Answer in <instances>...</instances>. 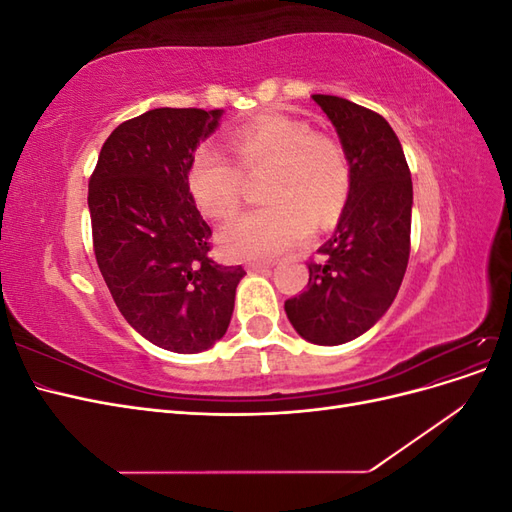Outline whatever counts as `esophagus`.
<instances>
[{
  "label": "esophagus",
  "mask_w": 512,
  "mask_h": 512,
  "mask_svg": "<svg viewBox=\"0 0 512 512\" xmlns=\"http://www.w3.org/2000/svg\"><path fill=\"white\" fill-rule=\"evenodd\" d=\"M269 267H273V262L271 260H250L245 265V269L250 271V273H254V271H265V269H269Z\"/></svg>",
  "instance_id": "34e87169"
}]
</instances>
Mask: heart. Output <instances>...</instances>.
Instances as JSON below:
<instances>
[{
	"instance_id": "obj_1",
	"label": "heart",
	"mask_w": 512,
	"mask_h": 512,
	"mask_svg": "<svg viewBox=\"0 0 512 512\" xmlns=\"http://www.w3.org/2000/svg\"><path fill=\"white\" fill-rule=\"evenodd\" d=\"M245 170L271 166L265 198L271 205L235 215L220 230L222 254L232 260H260L305 241L312 226H329L342 215L350 194L346 151L329 136L314 134L307 121L269 113L245 123L228 138ZM196 205L211 218L239 207L243 173L213 145L196 151L188 173Z\"/></svg>"
}]
</instances>
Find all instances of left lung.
<instances>
[{
    "label": "left lung",
    "instance_id": "left-lung-1",
    "mask_svg": "<svg viewBox=\"0 0 512 512\" xmlns=\"http://www.w3.org/2000/svg\"><path fill=\"white\" fill-rule=\"evenodd\" d=\"M333 123L350 164V194L324 260L309 262V282L284 303L303 339L318 346L352 342L386 314L410 256L412 179L389 121L337 96H312Z\"/></svg>",
    "mask_w": 512,
    "mask_h": 512
}]
</instances>
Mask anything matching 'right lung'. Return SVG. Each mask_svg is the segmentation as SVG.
<instances>
[{
	"label": "right lung",
	"mask_w": 512,
	"mask_h": 512,
	"mask_svg": "<svg viewBox=\"0 0 512 512\" xmlns=\"http://www.w3.org/2000/svg\"><path fill=\"white\" fill-rule=\"evenodd\" d=\"M224 111L153 108L123 121L89 179L94 252L121 316L153 346L196 354L224 337L241 267L209 258L188 185L194 151Z\"/></svg>",
	"instance_id": "obj_1"
}]
</instances>
